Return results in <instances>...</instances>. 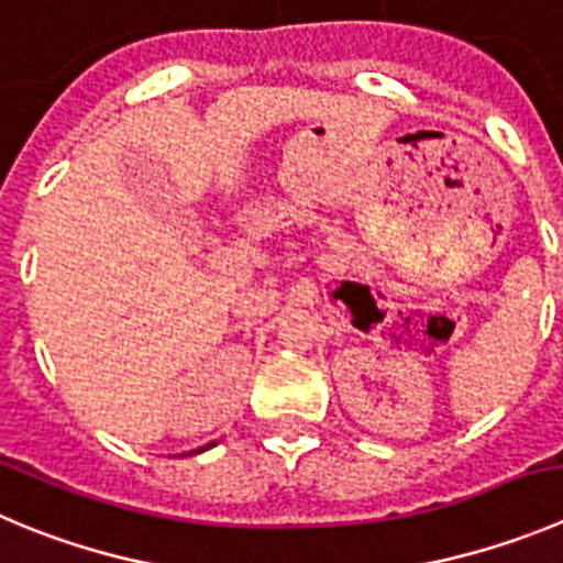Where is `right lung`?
I'll return each instance as SVG.
<instances>
[{"mask_svg":"<svg viewBox=\"0 0 563 563\" xmlns=\"http://www.w3.org/2000/svg\"><path fill=\"white\" fill-rule=\"evenodd\" d=\"M210 448H217V441H210V444H205V448L194 450V453H202V450H210ZM188 455H191V453H188Z\"/></svg>","mask_w":563,"mask_h":563,"instance_id":"add662e5","label":"right lung"}]
</instances>
